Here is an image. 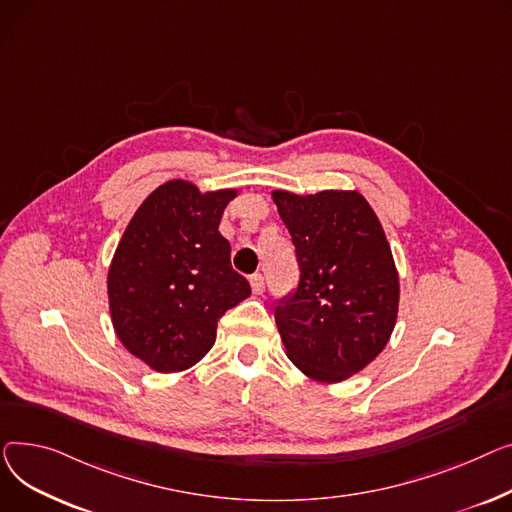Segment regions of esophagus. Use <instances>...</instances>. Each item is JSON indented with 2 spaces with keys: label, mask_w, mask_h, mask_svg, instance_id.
Wrapping results in <instances>:
<instances>
[{
  "label": "esophagus",
  "mask_w": 512,
  "mask_h": 512,
  "mask_svg": "<svg viewBox=\"0 0 512 512\" xmlns=\"http://www.w3.org/2000/svg\"><path fill=\"white\" fill-rule=\"evenodd\" d=\"M250 285H252V291H254L256 295H260V293L264 291V277H262L260 273L252 275V277H250Z\"/></svg>",
  "instance_id": "34e87169"
}]
</instances>
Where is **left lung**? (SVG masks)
<instances>
[{"mask_svg":"<svg viewBox=\"0 0 512 512\" xmlns=\"http://www.w3.org/2000/svg\"><path fill=\"white\" fill-rule=\"evenodd\" d=\"M299 266L277 299L287 355L306 376L341 382L384 349L399 310V277L386 235L357 192H273Z\"/></svg>","mask_w":512,"mask_h":512,"instance_id":"1","label":"left lung"}]
</instances>
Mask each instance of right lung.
Returning a JSON list of instances; mask_svg holds the SVG:
<instances>
[{
    "label": "right lung",
    "instance_id": "1",
    "mask_svg": "<svg viewBox=\"0 0 512 512\" xmlns=\"http://www.w3.org/2000/svg\"><path fill=\"white\" fill-rule=\"evenodd\" d=\"M231 198L235 190L202 194L173 179L140 204L115 250L107 277L113 328L157 372L200 362L221 316L252 293L219 233Z\"/></svg>",
    "mask_w": 512,
    "mask_h": 512
}]
</instances>
